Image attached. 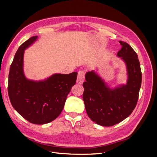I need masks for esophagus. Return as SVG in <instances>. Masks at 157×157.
<instances>
[{"instance_id": "1", "label": "esophagus", "mask_w": 157, "mask_h": 157, "mask_svg": "<svg viewBox=\"0 0 157 157\" xmlns=\"http://www.w3.org/2000/svg\"><path fill=\"white\" fill-rule=\"evenodd\" d=\"M84 72L82 71H80L78 73V76H77V82L78 84H81L84 82Z\"/></svg>"}]
</instances>
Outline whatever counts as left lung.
<instances>
[{
	"label": "left lung",
	"mask_w": 157,
	"mask_h": 157,
	"mask_svg": "<svg viewBox=\"0 0 157 157\" xmlns=\"http://www.w3.org/2000/svg\"><path fill=\"white\" fill-rule=\"evenodd\" d=\"M121 49L117 56L124 63L126 84L111 86L96 71L85 75L82 99L87 115L93 122L111 126L124 121L134 111L141 85V71L137 54L132 47L119 41Z\"/></svg>",
	"instance_id": "8db88e82"
}]
</instances>
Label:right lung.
I'll return each mask as SVG.
<instances>
[{
    "label": "right lung",
    "mask_w": 157,
    "mask_h": 157,
    "mask_svg": "<svg viewBox=\"0 0 157 157\" xmlns=\"http://www.w3.org/2000/svg\"><path fill=\"white\" fill-rule=\"evenodd\" d=\"M37 39L38 36H32L19 47L10 65L8 92L12 105L21 117L33 124H44L62 111L77 73H54L39 80L27 78L23 69L25 50Z\"/></svg>",
    "instance_id": "1"
}]
</instances>
